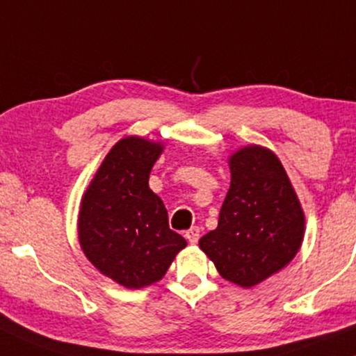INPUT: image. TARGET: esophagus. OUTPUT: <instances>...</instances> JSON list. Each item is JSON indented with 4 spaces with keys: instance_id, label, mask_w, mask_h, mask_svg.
<instances>
[{
    "instance_id": "obj_1",
    "label": "esophagus",
    "mask_w": 356,
    "mask_h": 356,
    "mask_svg": "<svg viewBox=\"0 0 356 356\" xmlns=\"http://www.w3.org/2000/svg\"><path fill=\"white\" fill-rule=\"evenodd\" d=\"M186 238L191 243L199 242V238H200V229H199V227H191V229L186 232Z\"/></svg>"
}]
</instances>
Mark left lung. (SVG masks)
I'll list each match as a JSON object with an SVG mask.
<instances>
[{
    "label": "left lung",
    "instance_id": "8db88e82",
    "mask_svg": "<svg viewBox=\"0 0 356 356\" xmlns=\"http://www.w3.org/2000/svg\"><path fill=\"white\" fill-rule=\"evenodd\" d=\"M230 189L219 225L199 247L225 280L250 289L289 265L305 234V216L278 157L245 145L229 159Z\"/></svg>",
    "mask_w": 356,
    "mask_h": 356
}]
</instances>
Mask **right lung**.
<instances>
[{
    "label": "right lung",
    "instance_id": "1",
    "mask_svg": "<svg viewBox=\"0 0 356 356\" xmlns=\"http://www.w3.org/2000/svg\"><path fill=\"white\" fill-rule=\"evenodd\" d=\"M164 145L129 136L114 144L81 200L78 235L84 255L102 275L143 289L165 275L187 245L169 229L164 202L149 174Z\"/></svg>",
    "mask_w": 356,
    "mask_h": 356
}]
</instances>
